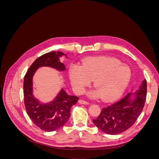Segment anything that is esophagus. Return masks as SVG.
I'll use <instances>...</instances> for the list:
<instances>
[{
  "instance_id": "34e87169",
  "label": "esophagus",
  "mask_w": 159,
  "mask_h": 159,
  "mask_svg": "<svg viewBox=\"0 0 159 159\" xmlns=\"http://www.w3.org/2000/svg\"><path fill=\"white\" fill-rule=\"evenodd\" d=\"M78 102L80 104H84V105H88L89 104V103L88 102H85V101H84L83 99H80L78 101Z\"/></svg>"
}]
</instances>
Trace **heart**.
<instances>
[{
	"instance_id": "obj_1",
	"label": "heart",
	"mask_w": 159,
	"mask_h": 159,
	"mask_svg": "<svg viewBox=\"0 0 159 159\" xmlns=\"http://www.w3.org/2000/svg\"><path fill=\"white\" fill-rule=\"evenodd\" d=\"M132 75L130 67L113 57H91L81 66L72 65L69 70L71 83L77 93L82 94L92 80L95 89L88 93L93 99L102 98L110 102L121 97L127 89Z\"/></svg>"
}]
</instances>
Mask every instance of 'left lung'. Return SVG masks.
<instances>
[{
    "label": "left lung",
    "mask_w": 159,
    "mask_h": 159,
    "mask_svg": "<svg viewBox=\"0 0 159 159\" xmlns=\"http://www.w3.org/2000/svg\"><path fill=\"white\" fill-rule=\"evenodd\" d=\"M147 97V81L144 80L134 93H129L117 102L102 109L95 125L105 133L117 134L133 125L141 113Z\"/></svg>",
    "instance_id": "1"
}]
</instances>
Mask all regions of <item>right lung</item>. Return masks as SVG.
Listing matches in <instances>:
<instances>
[{"label":"right lung","mask_w":159,"mask_h":159,"mask_svg":"<svg viewBox=\"0 0 159 159\" xmlns=\"http://www.w3.org/2000/svg\"><path fill=\"white\" fill-rule=\"evenodd\" d=\"M63 52H51L41 56L33 62L24 78V101L28 116L37 127L46 131H53L64 126L70 117L71 107L79 98L69 95L61 88L52 101L42 103L33 94V76L40 67H50L59 71L66 70L60 57Z\"/></svg>","instance_id":"right-lung-1"}]
</instances>
